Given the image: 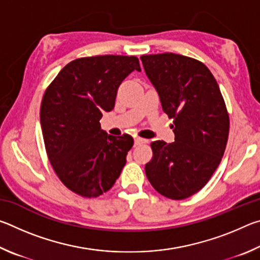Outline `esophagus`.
Here are the masks:
<instances>
[{
  "label": "esophagus",
  "mask_w": 260,
  "mask_h": 260,
  "mask_svg": "<svg viewBox=\"0 0 260 260\" xmlns=\"http://www.w3.org/2000/svg\"><path fill=\"white\" fill-rule=\"evenodd\" d=\"M134 143L138 146V144H142V143H147V140H144L142 138H135L134 139Z\"/></svg>",
  "instance_id": "esophagus-1"
}]
</instances>
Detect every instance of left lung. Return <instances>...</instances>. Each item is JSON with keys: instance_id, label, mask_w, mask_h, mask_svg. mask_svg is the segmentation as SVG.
Returning a JSON list of instances; mask_svg holds the SVG:
<instances>
[{"instance_id": "1", "label": "left lung", "mask_w": 260, "mask_h": 260, "mask_svg": "<svg viewBox=\"0 0 260 260\" xmlns=\"http://www.w3.org/2000/svg\"><path fill=\"white\" fill-rule=\"evenodd\" d=\"M144 71L173 118L175 141L151 143L146 164L151 186L171 200H184L201 190L221 161L230 117L212 73L201 61L172 52L141 56Z\"/></svg>"}]
</instances>
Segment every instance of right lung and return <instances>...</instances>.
Segmentation results:
<instances>
[{
    "mask_svg": "<svg viewBox=\"0 0 260 260\" xmlns=\"http://www.w3.org/2000/svg\"><path fill=\"white\" fill-rule=\"evenodd\" d=\"M133 71L141 72L135 56L79 58L61 69L43 95L40 122L48 158L60 181L82 197L108 191L133 147L132 136L108 135L100 124Z\"/></svg>",
    "mask_w": 260,
    "mask_h": 260,
    "instance_id": "right-lung-1",
    "label": "right lung"
}]
</instances>
